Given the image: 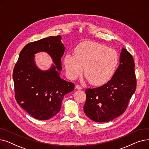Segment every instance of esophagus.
Wrapping results in <instances>:
<instances>
[{
  "mask_svg": "<svg viewBox=\"0 0 149 149\" xmlns=\"http://www.w3.org/2000/svg\"><path fill=\"white\" fill-rule=\"evenodd\" d=\"M75 89H78V90H81V89H82V88L80 86V85L77 84V85L75 86Z\"/></svg>",
  "mask_w": 149,
  "mask_h": 149,
  "instance_id": "esophagus-1",
  "label": "esophagus"
}]
</instances>
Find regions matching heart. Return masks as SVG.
Masks as SVG:
<instances>
[{
  "label": "heart",
  "mask_w": 149,
  "mask_h": 149,
  "mask_svg": "<svg viewBox=\"0 0 149 149\" xmlns=\"http://www.w3.org/2000/svg\"><path fill=\"white\" fill-rule=\"evenodd\" d=\"M74 52L75 55L67 54L64 60L70 79L81 74L84 68L86 80L93 85H102L111 80L118 65V52L97 42L82 43L76 47Z\"/></svg>",
  "instance_id": "b5f03b06"
}]
</instances>
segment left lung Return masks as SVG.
Wrapping results in <instances>:
<instances>
[{"mask_svg": "<svg viewBox=\"0 0 149 149\" xmlns=\"http://www.w3.org/2000/svg\"><path fill=\"white\" fill-rule=\"evenodd\" d=\"M134 68L132 55L123 48L120 65L111 80L100 87L86 89L83 109L88 118L95 122H108L124 113L136 87Z\"/></svg>", "mask_w": 149, "mask_h": 149, "instance_id": "1", "label": "left lung"}]
</instances>
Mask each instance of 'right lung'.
<instances>
[{
    "label": "right lung",
    "mask_w": 149,
    "mask_h": 149,
    "mask_svg": "<svg viewBox=\"0 0 149 149\" xmlns=\"http://www.w3.org/2000/svg\"><path fill=\"white\" fill-rule=\"evenodd\" d=\"M61 36H50L26 45L20 51L14 68L13 78L17 103L33 118L49 120L60 112L63 97L75 85L61 79V57L65 47ZM45 52L54 63L43 71L35 61V54Z\"/></svg>",
    "instance_id": "add662e5"
}]
</instances>
